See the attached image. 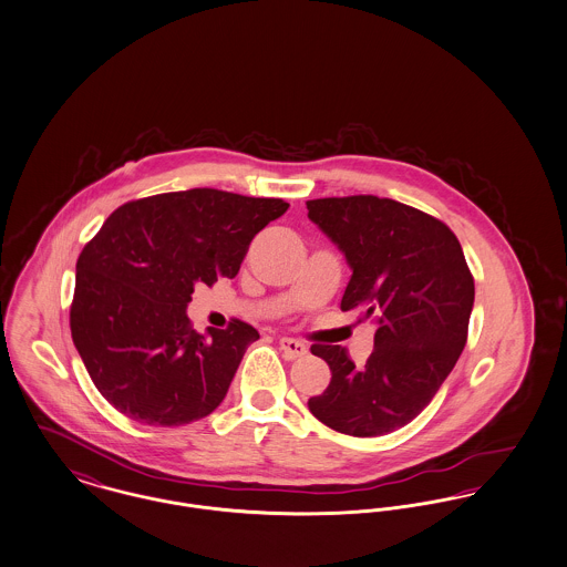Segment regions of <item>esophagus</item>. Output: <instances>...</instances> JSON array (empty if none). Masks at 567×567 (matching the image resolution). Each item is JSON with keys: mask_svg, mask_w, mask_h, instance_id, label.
Instances as JSON below:
<instances>
[{"mask_svg": "<svg viewBox=\"0 0 567 567\" xmlns=\"http://www.w3.org/2000/svg\"><path fill=\"white\" fill-rule=\"evenodd\" d=\"M279 348L284 350L286 358H290V360H295V358H302L305 354H307V346H305L302 341L290 339V337H284V339H279Z\"/></svg>", "mask_w": 567, "mask_h": 567, "instance_id": "34e87169", "label": "esophagus"}]
</instances>
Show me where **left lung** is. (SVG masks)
Returning <instances> with one entry per match:
<instances>
[{"label":"left lung","mask_w":567,"mask_h":567,"mask_svg":"<svg viewBox=\"0 0 567 567\" xmlns=\"http://www.w3.org/2000/svg\"><path fill=\"white\" fill-rule=\"evenodd\" d=\"M307 210L352 267L341 311L378 324L362 367L341 346H311L332 378L307 405L332 431L386 435L431 403L461 357L474 275L446 224L410 205L358 194L307 200Z\"/></svg>","instance_id":"left-lung-1"}]
</instances>
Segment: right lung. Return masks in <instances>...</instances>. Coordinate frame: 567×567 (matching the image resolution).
<instances>
[{
    "label": "right lung",
    "mask_w": 567,
    "mask_h": 567,
    "mask_svg": "<svg viewBox=\"0 0 567 567\" xmlns=\"http://www.w3.org/2000/svg\"><path fill=\"white\" fill-rule=\"evenodd\" d=\"M281 198L196 187L113 210L76 260L72 341L100 394L123 416L181 426L224 401L258 330L233 320L196 332V284L233 279L251 239L288 210Z\"/></svg>",
    "instance_id": "add662e5"
}]
</instances>
